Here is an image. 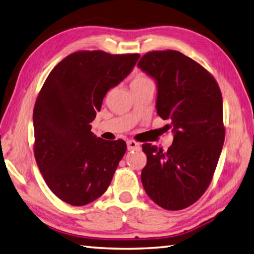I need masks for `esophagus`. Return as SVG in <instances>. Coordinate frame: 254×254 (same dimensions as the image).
<instances>
[{
	"label": "esophagus",
	"instance_id": "obj_1",
	"mask_svg": "<svg viewBox=\"0 0 254 254\" xmlns=\"http://www.w3.org/2000/svg\"><path fill=\"white\" fill-rule=\"evenodd\" d=\"M127 149L128 150H138V149H141V145H139L135 141H127Z\"/></svg>",
	"mask_w": 254,
	"mask_h": 254
}]
</instances>
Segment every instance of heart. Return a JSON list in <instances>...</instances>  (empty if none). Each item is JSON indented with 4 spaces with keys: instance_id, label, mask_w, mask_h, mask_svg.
Here are the masks:
<instances>
[{
    "instance_id": "obj_1",
    "label": "heart",
    "mask_w": 254,
    "mask_h": 254,
    "mask_svg": "<svg viewBox=\"0 0 254 254\" xmlns=\"http://www.w3.org/2000/svg\"><path fill=\"white\" fill-rule=\"evenodd\" d=\"M146 83H152V80L146 75L143 73H137L135 76H134L131 86L134 85H142V84H146Z\"/></svg>"
}]
</instances>
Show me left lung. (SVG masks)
Wrapping results in <instances>:
<instances>
[{
	"mask_svg": "<svg viewBox=\"0 0 254 254\" xmlns=\"http://www.w3.org/2000/svg\"><path fill=\"white\" fill-rule=\"evenodd\" d=\"M156 80V109L169 120L174 142L167 152L142 145L147 164L141 175L147 195L169 210L187 208L212 181L225 141L223 97L202 65L179 51H152L137 63Z\"/></svg>",
	"mask_w": 254,
	"mask_h": 254,
	"instance_id": "obj_1",
	"label": "left lung"
}]
</instances>
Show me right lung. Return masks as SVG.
<instances>
[{
	"label": "right lung",
	"mask_w": 254,
	"mask_h": 254,
	"mask_svg": "<svg viewBox=\"0 0 254 254\" xmlns=\"http://www.w3.org/2000/svg\"><path fill=\"white\" fill-rule=\"evenodd\" d=\"M139 55L77 51L48 75L34 108V153L50 190L83 206L106 192L126 154L123 139L105 141L91 132L107 91L122 82Z\"/></svg>",
	"instance_id": "1"
}]
</instances>
